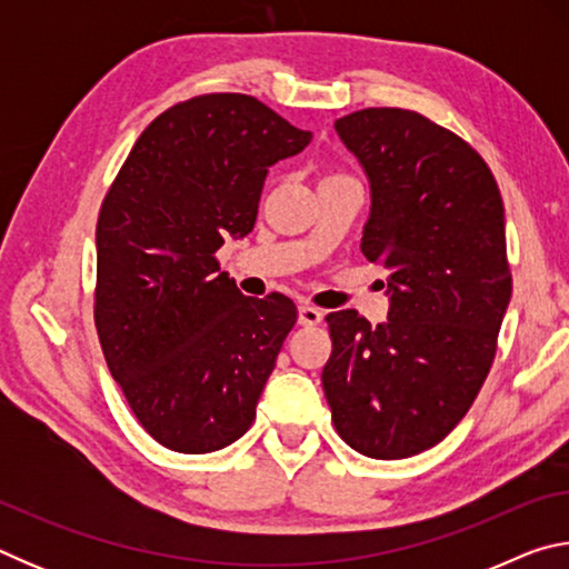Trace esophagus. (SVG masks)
I'll list each match as a JSON object with an SVG mask.
<instances>
[{"label": "esophagus", "instance_id": "34e87169", "mask_svg": "<svg viewBox=\"0 0 569 569\" xmlns=\"http://www.w3.org/2000/svg\"><path fill=\"white\" fill-rule=\"evenodd\" d=\"M321 319H323V313L319 311V308H313L308 303L298 306V323L301 326H316V323H321Z\"/></svg>", "mask_w": 569, "mask_h": 569}]
</instances>
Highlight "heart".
<instances>
[{
	"label": "heart",
	"instance_id": "heart-1",
	"mask_svg": "<svg viewBox=\"0 0 569 569\" xmlns=\"http://www.w3.org/2000/svg\"><path fill=\"white\" fill-rule=\"evenodd\" d=\"M329 178H333V176H329Z\"/></svg>",
	"mask_w": 569,
	"mask_h": 569
}]
</instances>
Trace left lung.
I'll use <instances>...</instances> for the list:
<instances>
[{"label":"left lung","instance_id":"left-lung-1","mask_svg":"<svg viewBox=\"0 0 569 569\" xmlns=\"http://www.w3.org/2000/svg\"><path fill=\"white\" fill-rule=\"evenodd\" d=\"M371 190L361 253L389 271V319L326 316L321 381L339 437L371 459L439 445L485 383L512 298L505 206L479 152L419 112L336 120Z\"/></svg>","mask_w":569,"mask_h":569}]
</instances>
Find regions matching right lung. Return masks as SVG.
<instances>
[{"instance_id": "right-lung-1", "label": "right lung", "mask_w": 569, "mask_h": 569, "mask_svg": "<svg viewBox=\"0 0 569 569\" xmlns=\"http://www.w3.org/2000/svg\"><path fill=\"white\" fill-rule=\"evenodd\" d=\"M311 138L250 94H203L142 130L102 200L94 326L162 447L208 455L256 419L296 306L243 296L213 253L253 230L268 168Z\"/></svg>"}]
</instances>
